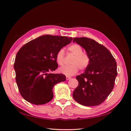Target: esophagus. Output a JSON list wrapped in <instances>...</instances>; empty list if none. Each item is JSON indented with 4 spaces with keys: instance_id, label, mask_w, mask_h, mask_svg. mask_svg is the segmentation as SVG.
Instances as JSON below:
<instances>
[{
    "instance_id": "34e87169",
    "label": "esophagus",
    "mask_w": 131,
    "mask_h": 131,
    "mask_svg": "<svg viewBox=\"0 0 131 131\" xmlns=\"http://www.w3.org/2000/svg\"><path fill=\"white\" fill-rule=\"evenodd\" d=\"M71 79V77H68V76L66 77V80H69V79Z\"/></svg>"
}]
</instances>
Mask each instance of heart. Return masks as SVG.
<instances>
[{
    "label": "heart",
    "mask_w": 131,
    "mask_h": 131,
    "mask_svg": "<svg viewBox=\"0 0 131 131\" xmlns=\"http://www.w3.org/2000/svg\"><path fill=\"white\" fill-rule=\"evenodd\" d=\"M68 50L74 56L71 63L72 64L65 66L59 68V72L68 76H72L77 74L79 69L81 70L86 69L90 65V58L88 53L83 52V49L80 45L77 43L68 47ZM56 60L58 64L62 66L64 64V50H59L56 55Z\"/></svg>",
    "instance_id": "1"
}]
</instances>
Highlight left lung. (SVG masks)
<instances>
[{"label": "left lung", "instance_id": "obj_1", "mask_svg": "<svg viewBox=\"0 0 131 131\" xmlns=\"http://www.w3.org/2000/svg\"><path fill=\"white\" fill-rule=\"evenodd\" d=\"M73 42L84 48L90 58L85 72L76 77L79 85L74 91L73 98L84 106L100 105L114 89L117 75L115 59L104 46L92 39L74 38Z\"/></svg>", "mask_w": 131, "mask_h": 131}]
</instances>
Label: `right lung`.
Here are the masks:
<instances>
[{
  "mask_svg": "<svg viewBox=\"0 0 131 131\" xmlns=\"http://www.w3.org/2000/svg\"><path fill=\"white\" fill-rule=\"evenodd\" d=\"M72 38L44 35L27 42L16 56L14 69L16 81L22 97L35 105H42L52 100V89L64 81L62 74H48L58 68L56 55Z\"/></svg>",
  "mask_w": 131,
  "mask_h": 131,
  "instance_id": "1",
  "label": "right lung"
}]
</instances>
